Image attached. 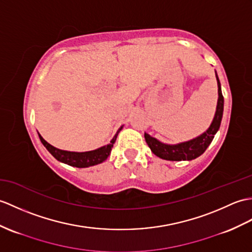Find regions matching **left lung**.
<instances>
[{
	"label": "left lung",
	"instance_id": "1",
	"mask_svg": "<svg viewBox=\"0 0 252 252\" xmlns=\"http://www.w3.org/2000/svg\"><path fill=\"white\" fill-rule=\"evenodd\" d=\"M216 78H217L218 84V102L214 119L209 127L205 132H203L201 135L196 136L195 138L178 144L162 143L159 139L150 136L148 133L145 132L146 143L148 144L149 148L157 157L168 161H191L203 155L204 151L207 149L210 143L213 142L216 133L219 130L222 116H223L224 98L223 95H222L221 84L217 73H216Z\"/></svg>",
	"mask_w": 252,
	"mask_h": 252
}]
</instances>
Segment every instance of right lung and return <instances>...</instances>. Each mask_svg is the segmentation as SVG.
<instances>
[{"mask_svg":"<svg viewBox=\"0 0 252 252\" xmlns=\"http://www.w3.org/2000/svg\"><path fill=\"white\" fill-rule=\"evenodd\" d=\"M122 127H124V126L118 128V131H117V133L115 134V136L113 137L112 140H110V144L105 145L103 147L97 148L95 150L85 151V153H76V151L58 149L54 147L52 145H50L49 143H47L40 134H38V136H39L40 142H42V144L45 146L46 149L48 150L58 161L65 163L67 165L83 168V167H89V166L99 164V163H102L107 159L110 155V151H112L113 146L116 142V138L118 136V133L122 130Z\"/></svg>","mask_w":252,"mask_h":252,"instance_id":"add662e5","label":"right lung"}]
</instances>
